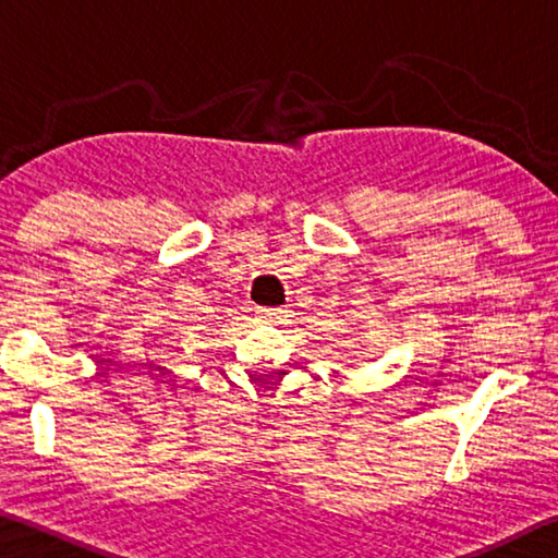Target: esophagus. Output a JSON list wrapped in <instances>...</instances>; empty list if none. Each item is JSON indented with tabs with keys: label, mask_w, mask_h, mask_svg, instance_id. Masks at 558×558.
Listing matches in <instances>:
<instances>
[{
	"label": "esophagus",
	"mask_w": 558,
	"mask_h": 558,
	"mask_svg": "<svg viewBox=\"0 0 558 558\" xmlns=\"http://www.w3.org/2000/svg\"><path fill=\"white\" fill-rule=\"evenodd\" d=\"M258 319L263 325H286L288 323V310H280V307H263L258 310Z\"/></svg>",
	"instance_id": "1"
}]
</instances>
